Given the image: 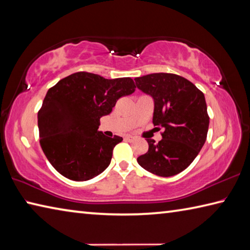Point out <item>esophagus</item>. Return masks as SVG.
Listing matches in <instances>:
<instances>
[{
  "label": "esophagus",
  "instance_id": "34e87169",
  "mask_svg": "<svg viewBox=\"0 0 250 250\" xmlns=\"http://www.w3.org/2000/svg\"><path fill=\"white\" fill-rule=\"evenodd\" d=\"M125 140H127V141H129V143H131V141L135 140V137H134V136L128 135V136H126V137H125Z\"/></svg>",
  "mask_w": 250,
  "mask_h": 250
}]
</instances>
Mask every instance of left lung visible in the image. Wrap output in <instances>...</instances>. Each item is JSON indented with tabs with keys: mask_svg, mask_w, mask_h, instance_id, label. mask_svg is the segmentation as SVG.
Returning a JSON list of instances; mask_svg holds the SVG:
<instances>
[{
	"mask_svg": "<svg viewBox=\"0 0 250 250\" xmlns=\"http://www.w3.org/2000/svg\"><path fill=\"white\" fill-rule=\"evenodd\" d=\"M135 82L153 98V125L157 130L163 129L159 143L147 139L148 152L137 162L155 175H176L190 166L206 143L210 117L204 93L176 74H149Z\"/></svg>",
	"mask_w": 250,
	"mask_h": 250,
	"instance_id": "obj_1",
	"label": "left lung"
}]
</instances>
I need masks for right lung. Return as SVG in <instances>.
<instances>
[{
    "instance_id": "add662e5",
    "label": "right lung",
    "mask_w": 250,
    "mask_h": 250,
    "mask_svg": "<svg viewBox=\"0 0 250 250\" xmlns=\"http://www.w3.org/2000/svg\"><path fill=\"white\" fill-rule=\"evenodd\" d=\"M135 90L129 77L105 79L88 72L74 73L51 87L38 112V127L40 146L52 167L77 182L104 171L123 138L99 131L100 119Z\"/></svg>"
}]
</instances>
